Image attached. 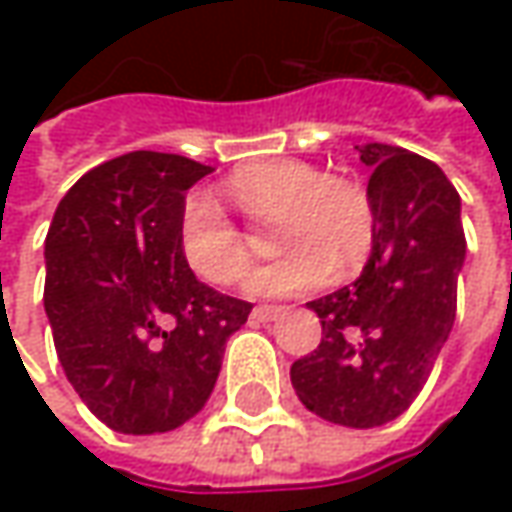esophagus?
I'll return each mask as SVG.
<instances>
[{
  "mask_svg": "<svg viewBox=\"0 0 512 512\" xmlns=\"http://www.w3.org/2000/svg\"><path fill=\"white\" fill-rule=\"evenodd\" d=\"M279 316H285V307L262 305V307H253V313H250V319H253V322H276Z\"/></svg>",
  "mask_w": 512,
  "mask_h": 512,
  "instance_id": "34e87169",
  "label": "esophagus"
}]
</instances>
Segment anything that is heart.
Masks as SVG:
<instances>
[{
    "mask_svg": "<svg viewBox=\"0 0 512 512\" xmlns=\"http://www.w3.org/2000/svg\"><path fill=\"white\" fill-rule=\"evenodd\" d=\"M219 193L250 219H279L282 259L256 267L245 293L259 299L296 296L356 270L370 256L376 219L362 187L325 176L299 159H270L230 173ZM179 250L187 267L207 285H233L247 267L242 230L205 196H193L179 219Z\"/></svg>",
    "mask_w": 512,
    "mask_h": 512,
    "instance_id": "heart-1",
    "label": "heart"
}]
</instances>
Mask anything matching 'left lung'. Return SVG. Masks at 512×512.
Returning <instances> with one entry per match:
<instances>
[{
  "instance_id": "1",
  "label": "left lung",
  "mask_w": 512,
  "mask_h": 512,
  "mask_svg": "<svg viewBox=\"0 0 512 512\" xmlns=\"http://www.w3.org/2000/svg\"><path fill=\"white\" fill-rule=\"evenodd\" d=\"M356 150L370 168L373 250L353 285L307 305L322 342L293 362L290 382L310 413L367 430L402 416L427 382L456 322L467 242L439 165L382 142Z\"/></svg>"
}]
</instances>
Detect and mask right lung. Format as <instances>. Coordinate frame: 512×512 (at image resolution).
<instances>
[{
  "instance_id": "1",
  "label": "right lung",
  "mask_w": 512,
  "mask_h": 512,
  "mask_svg": "<svg viewBox=\"0 0 512 512\" xmlns=\"http://www.w3.org/2000/svg\"><path fill=\"white\" fill-rule=\"evenodd\" d=\"M210 170L176 153H125L88 170L53 213L45 313L56 356L116 433L193 419L253 310L199 282L179 250L185 193Z\"/></svg>"
}]
</instances>
